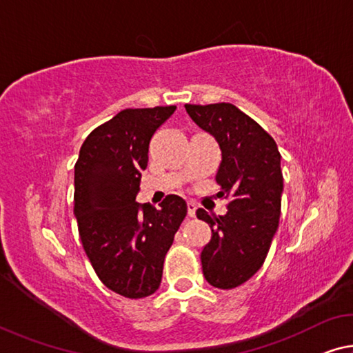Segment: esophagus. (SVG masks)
Listing matches in <instances>:
<instances>
[{"label": "esophagus", "mask_w": 353, "mask_h": 353, "mask_svg": "<svg viewBox=\"0 0 353 353\" xmlns=\"http://www.w3.org/2000/svg\"><path fill=\"white\" fill-rule=\"evenodd\" d=\"M187 209H188V216H194L196 215V209H198V205H196V203H194V201H188L187 203Z\"/></svg>", "instance_id": "1"}]
</instances>
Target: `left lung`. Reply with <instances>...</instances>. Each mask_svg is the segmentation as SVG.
I'll list each match as a JSON object with an SVG mask.
<instances>
[{
	"label": "left lung",
	"instance_id": "8db88e82",
	"mask_svg": "<svg viewBox=\"0 0 353 353\" xmlns=\"http://www.w3.org/2000/svg\"><path fill=\"white\" fill-rule=\"evenodd\" d=\"M194 124L210 133L221 150L215 181L218 198H228L225 215L198 209L212 229L201 251L207 283L234 289L264 264L281 214V155L268 133L232 103L185 105Z\"/></svg>",
	"mask_w": 353,
	"mask_h": 353
}]
</instances>
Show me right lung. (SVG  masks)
I'll use <instances>...</instances> for the list:
<instances>
[{
	"instance_id": "add662e5",
	"label": "right lung",
	"mask_w": 353,
	"mask_h": 353,
	"mask_svg": "<svg viewBox=\"0 0 353 353\" xmlns=\"http://www.w3.org/2000/svg\"><path fill=\"white\" fill-rule=\"evenodd\" d=\"M176 106L127 108L89 133L75 163L74 214L86 256L106 288L127 299L159 289L163 262L187 215L168 194L160 209L137 203L150 138Z\"/></svg>"
}]
</instances>
